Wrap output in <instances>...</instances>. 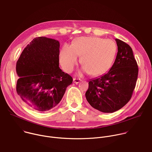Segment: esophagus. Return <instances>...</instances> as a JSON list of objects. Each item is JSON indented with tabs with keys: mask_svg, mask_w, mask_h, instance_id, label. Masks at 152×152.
Returning <instances> with one entry per match:
<instances>
[{
	"mask_svg": "<svg viewBox=\"0 0 152 152\" xmlns=\"http://www.w3.org/2000/svg\"><path fill=\"white\" fill-rule=\"evenodd\" d=\"M73 82L75 83H79L80 82V79H76V78H73Z\"/></svg>",
	"mask_w": 152,
	"mask_h": 152,
	"instance_id": "1",
	"label": "esophagus"
}]
</instances>
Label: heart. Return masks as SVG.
<instances>
[{"instance_id": "heart-1", "label": "heart", "mask_w": 152, "mask_h": 152, "mask_svg": "<svg viewBox=\"0 0 152 152\" xmlns=\"http://www.w3.org/2000/svg\"><path fill=\"white\" fill-rule=\"evenodd\" d=\"M117 52L114 41L96 36H82L72 46L65 44L60 53V61L67 72H71L81 56L83 70L94 76L106 73L112 67Z\"/></svg>"}]
</instances>
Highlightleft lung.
<instances>
[{
  "mask_svg": "<svg viewBox=\"0 0 152 152\" xmlns=\"http://www.w3.org/2000/svg\"><path fill=\"white\" fill-rule=\"evenodd\" d=\"M118 54L110 70L91 79L86 98L94 109L103 113H113L130 100L135 87L138 69L132 49L129 45L115 39Z\"/></svg>",
  "mask_w": 152,
  "mask_h": 152,
  "instance_id": "left-lung-1",
  "label": "left lung"
}]
</instances>
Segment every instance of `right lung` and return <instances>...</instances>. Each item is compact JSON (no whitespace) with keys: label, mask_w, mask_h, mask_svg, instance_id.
Masks as SVG:
<instances>
[{"label":"right lung","mask_w":152,"mask_h":152,"mask_svg":"<svg viewBox=\"0 0 152 152\" xmlns=\"http://www.w3.org/2000/svg\"><path fill=\"white\" fill-rule=\"evenodd\" d=\"M60 42L46 37L34 38L16 64L17 92L23 102L39 112L56 107L72 77L59 67Z\"/></svg>","instance_id":"right-lung-1"}]
</instances>
